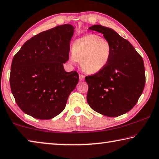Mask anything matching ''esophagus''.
<instances>
[{"instance_id":"obj_1","label":"esophagus","mask_w":159,"mask_h":159,"mask_svg":"<svg viewBox=\"0 0 159 159\" xmlns=\"http://www.w3.org/2000/svg\"><path fill=\"white\" fill-rule=\"evenodd\" d=\"M79 79H80V80H84L85 76H83V75H82V74H80V75H79Z\"/></svg>"}]
</instances>
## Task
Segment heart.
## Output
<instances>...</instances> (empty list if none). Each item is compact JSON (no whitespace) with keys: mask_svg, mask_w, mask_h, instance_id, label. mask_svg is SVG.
<instances>
[{"mask_svg":"<svg viewBox=\"0 0 159 159\" xmlns=\"http://www.w3.org/2000/svg\"><path fill=\"white\" fill-rule=\"evenodd\" d=\"M111 53V45L107 40L99 35L88 34L74 42L69 60L73 64L80 61L85 73L95 74L108 65Z\"/></svg>","mask_w":159,"mask_h":159,"instance_id":"b5f03b06","label":"heart"}]
</instances>
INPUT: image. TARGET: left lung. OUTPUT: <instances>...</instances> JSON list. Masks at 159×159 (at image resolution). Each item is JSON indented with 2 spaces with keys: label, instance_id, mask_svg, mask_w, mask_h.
Segmentation results:
<instances>
[{
  "label": "left lung",
  "instance_id": "8db88e82",
  "mask_svg": "<svg viewBox=\"0 0 159 159\" xmlns=\"http://www.w3.org/2000/svg\"><path fill=\"white\" fill-rule=\"evenodd\" d=\"M103 34L111 45L112 53L105 68L85 77L87 102L94 111L116 117L133 108L145 84L144 61L130 42L114 29L99 25L89 28Z\"/></svg>",
  "mask_w": 159,
  "mask_h": 159
}]
</instances>
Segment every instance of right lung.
Returning a JSON list of instances; mask_svg holds the SVG:
<instances>
[{"label": "right lung", "mask_w": 159, "mask_h": 159, "mask_svg": "<svg viewBox=\"0 0 159 159\" xmlns=\"http://www.w3.org/2000/svg\"><path fill=\"white\" fill-rule=\"evenodd\" d=\"M74 27L55 26L28 40L13 57L10 88L19 107L35 118L51 119L66 107L79 77L66 72L63 63L69 52Z\"/></svg>", "instance_id": "right-lung-1"}]
</instances>
